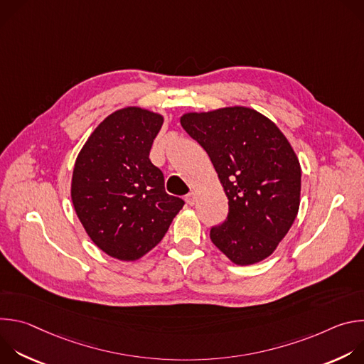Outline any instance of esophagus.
Here are the masks:
<instances>
[{
	"label": "esophagus",
	"mask_w": 364,
	"mask_h": 364,
	"mask_svg": "<svg viewBox=\"0 0 364 364\" xmlns=\"http://www.w3.org/2000/svg\"><path fill=\"white\" fill-rule=\"evenodd\" d=\"M186 201H187V204H190V205H193L194 203H196V194L191 191V193H188L187 196H186Z\"/></svg>",
	"instance_id": "1"
}]
</instances>
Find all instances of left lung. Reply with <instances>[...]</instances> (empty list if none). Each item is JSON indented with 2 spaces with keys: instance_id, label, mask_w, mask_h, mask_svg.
<instances>
[{
  "instance_id": "left-lung-1",
  "label": "left lung",
  "mask_w": 364,
  "mask_h": 364,
  "mask_svg": "<svg viewBox=\"0 0 364 364\" xmlns=\"http://www.w3.org/2000/svg\"><path fill=\"white\" fill-rule=\"evenodd\" d=\"M181 127L210 157L229 200L212 242L237 265L268 257L299 207L301 167L289 142L268 118L242 107L187 114Z\"/></svg>"
}]
</instances>
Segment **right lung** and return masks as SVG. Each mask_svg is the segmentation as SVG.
Masks as SVG:
<instances>
[{"label":"right lung","mask_w":364,"mask_h":364,"mask_svg":"<svg viewBox=\"0 0 364 364\" xmlns=\"http://www.w3.org/2000/svg\"><path fill=\"white\" fill-rule=\"evenodd\" d=\"M163 117L141 108L114 112L92 132L73 170L72 200L93 243L135 261L167 233L184 200L166 193L163 171L149 160Z\"/></svg>","instance_id":"obj_1"}]
</instances>
